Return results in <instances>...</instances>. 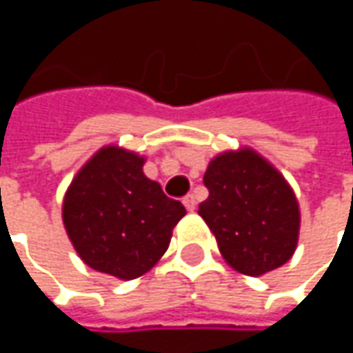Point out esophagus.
I'll use <instances>...</instances> for the list:
<instances>
[{
    "mask_svg": "<svg viewBox=\"0 0 353 353\" xmlns=\"http://www.w3.org/2000/svg\"><path fill=\"white\" fill-rule=\"evenodd\" d=\"M183 204L186 206V210H194L196 208V200H194V196L192 194H186V196L183 198Z\"/></svg>",
    "mask_w": 353,
    "mask_h": 353,
    "instance_id": "34e87169",
    "label": "esophagus"
}]
</instances>
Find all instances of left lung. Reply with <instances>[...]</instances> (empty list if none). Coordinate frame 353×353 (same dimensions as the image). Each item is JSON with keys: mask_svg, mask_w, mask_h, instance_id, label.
<instances>
[{"mask_svg": "<svg viewBox=\"0 0 353 353\" xmlns=\"http://www.w3.org/2000/svg\"><path fill=\"white\" fill-rule=\"evenodd\" d=\"M208 198L198 214L224 259L245 275H263L291 259L301 214L287 181L251 149L216 157L204 174Z\"/></svg>", "mask_w": 353, "mask_h": 353, "instance_id": "8db88e82", "label": "left lung"}]
</instances>
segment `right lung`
I'll return each instance as SVG.
<instances>
[{"mask_svg": "<svg viewBox=\"0 0 353 353\" xmlns=\"http://www.w3.org/2000/svg\"><path fill=\"white\" fill-rule=\"evenodd\" d=\"M143 163L135 153L103 147L76 174L62 206L82 261L125 281L141 277L163 257L172 228L186 214L143 174Z\"/></svg>", "mask_w": 353, "mask_h": 353, "instance_id": "right-lung-1", "label": "right lung"}]
</instances>
